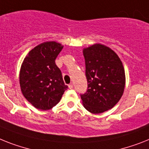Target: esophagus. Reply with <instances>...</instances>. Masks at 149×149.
I'll return each mask as SVG.
<instances>
[{
    "instance_id": "34e87169",
    "label": "esophagus",
    "mask_w": 149,
    "mask_h": 149,
    "mask_svg": "<svg viewBox=\"0 0 149 149\" xmlns=\"http://www.w3.org/2000/svg\"><path fill=\"white\" fill-rule=\"evenodd\" d=\"M68 87H69V88H70V89H71V88H73V86H72V84H70L68 86Z\"/></svg>"
}]
</instances>
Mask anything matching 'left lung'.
Returning <instances> with one entry per match:
<instances>
[{
    "instance_id": "obj_1",
    "label": "left lung",
    "mask_w": 149,
    "mask_h": 149,
    "mask_svg": "<svg viewBox=\"0 0 149 149\" xmlns=\"http://www.w3.org/2000/svg\"><path fill=\"white\" fill-rule=\"evenodd\" d=\"M88 89L81 94L84 107L92 113H103L119 102L125 87L123 63L113 50L101 44L83 49Z\"/></svg>"
}]
</instances>
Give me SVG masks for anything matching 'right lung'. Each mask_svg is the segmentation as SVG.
Instances as JSON below:
<instances>
[{
  "instance_id": "obj_1",
  "label": "right lung",
  "mask_w": 149,
  "mask_h": 149,
  "mask_svg": "<svg viewBox=\"0 0 149 149\" xmlns=\"http://www.w3.org/2000/svg\"><path fill=\"white\" fill-rule=\"evenodd\" d=\"M63 47L56 42H44L31 50L22 62L19 72L21 91L37 109H51L68 88L55 63Z\"/></svg>"
}]
</instances>
